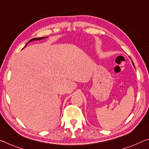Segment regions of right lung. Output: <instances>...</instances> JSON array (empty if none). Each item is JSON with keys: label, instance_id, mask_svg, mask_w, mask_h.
Listing matches in <instances>:
<instances>
[{"label": "right lung", "instance_id": "add662e5", "mask_svg": "<svg viewBox=\"0 0 149 149\" xmlns=\"http://www.w3.org/2000/svg\"><path fill=\"white\" fill-rule=\"evenodd\" d=\"M44 38H46V37H41V38H32V39H31L30 41L29 42H32V41H33V40H42V39H44ZM28 43L26 44V45H28ZM26 46H25V47H26Z\"/></svg>", "mask_w": 149, "mask_h": 149}]
</instances>
